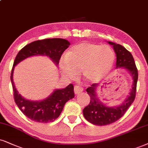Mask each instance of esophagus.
Segmentation results:
<instances>
[{"label": "esophagus", "mask_w": 148, "mask_h": 148, "mask_svg": "<svg viewBox=\"0 0 148 148\" xmlns=\"http://www.w3.org/2000/svg\"><path fill=\"white\" fill-rule=\"evenodd\" d=\"M74 93L76 94H79L80 93H81L83 91V88L80 85H75L74 86Z\"/></svg>", "instance_id": "obj_1"}]
</instances>
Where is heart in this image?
<instances>
[{"instance_id":"obj_1","label":"heart","mask_w":148,"mask_h":148,"mask_svg":"<svg viewBox=\"0 0 148 148\" xmlns=\"http://www.w3.org/2000/svg\"><path fill=\"white\" fill-rule=\"evenodd\" d=\"M113 50L106 45L83 42L72 46L65 56V63L61 64L65 77L75 78L81 72L89 82H96L109 72L115 61Z\"/></svg>"}]
</instances>
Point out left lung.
<instances>
[{
  "instance_id": "left-lung-1",
  "label": "left lung",
  "mask_w": 148,
  "mask_h": 148,
  "mask_svg": "<svg viewBox=\"0 0 148 148\" xmlns=\"http://www.w3.org/2000/svg\"><path fill=\"white\" fill-rule=\"evenodd\" d=\"M108 43L113 45L115 52L117 57L116 68L123 67L128 70L133 78V83L130 96L124 103L117 107H108L98 100L96 94L98 84L93 83L91 87L87 88L86 91L90 96V102L83 109V115L89 122L97 126L108 125L120 119L134 102L136 96L138 71L133 57L131 53L121 45L111 42Z\"/></svg>"
}]
</instances>
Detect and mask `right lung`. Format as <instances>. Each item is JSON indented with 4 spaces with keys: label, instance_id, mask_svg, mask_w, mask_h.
Returning a JSON list of instances; mask_svg holds the SVG:
<instances>
[{
    "label": "right lung",
    "instance_id": "right-lung-1",
    "mask_svg": "<svg viewBox=\"0 0 148 148\" xmlns=\"http://www.w3.org/2000/svg\"><path fill=\"white\" fill-rule=\"evenodd\" d=\"M70 42L64 39L52 38L37 40L22 48L15 59L11 73L14 98L17 106L31 120L40 123L54 121L60 115L65 104L74 97V86L70 84L65 89H57L50 96L40 102L26 100L20 96L13 81L14 66L26 58L33 55H46L58 64L61 55L70 46Z\"/></svg>",
    "mask_w": 148,
    "mask_h": 148
}]
</instances>
